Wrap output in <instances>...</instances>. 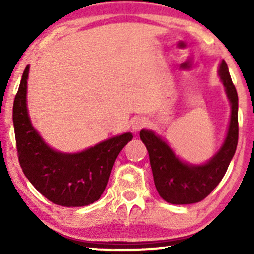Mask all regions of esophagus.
<instances>
[{"label": "esophagus", "instance_id": "34e87169", "mask_svg": "<svg viewBox=\"0 0 254 254\" xmlns=\"http://www.w3.org/2000/svg\"><path fill=\"white\" fill-rule=\"evenodd\" d=\"M131 127H132V130L135 132H138V131H141L142 129L148 127V121L145 118H136L132 121Z\"/></svg>", "mask_w": 254, "mask_h": 254}]
</instances>
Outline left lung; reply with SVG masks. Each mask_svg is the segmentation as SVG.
I'll return each instance as SVG.
<instances>
[{
  "label": "left lung",
  "mask_w": 254,
  "mask_h": 254,
  "mask_svg": "<svg viewBox=\"0 0 254 254\" xmlns=\"http://www.w3.org/2000/svg\"><path fill=\"white\" fill-rule=\"evenodd\" d=\"M218 75L232 105V115L222 147L206 164L199 166L185 164L178 159L170 145L153 131L142 130L139 132V137L149 153L156 190L166 202L171 204H193L208 197L222 180L237 150L239 99L224 61L220 64Z\"/></svg>",
  "instance_id": "left-lung-1"
}]
</instances>
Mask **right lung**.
<instances>
[{"label":"right lung","mask_w":254,"mask_h":254,"mask_svg":"<svg viewBox=\"0 0 254 254\" xmlns=\"http://www.w3.org/2000/svg\"><path fill=\"white\" fill-rule=\"evenodd\" d=\"M26 66L14 99L13 123L22 172L44 197L62 206H84L101 197L119 151L132 139L127 132L76 154L51 149L32 127L26 93Z\"/></svg>","instance_id":"1"}]
</instances>
